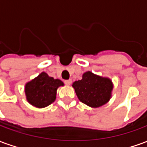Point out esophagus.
Returning <instances> with one entry per match:
<instances>
[{
    "label": "esophagus",
    "instance_id": "1",
    "mask_svg": "<svg viewBox=\"0 0 147 147\" xmlns=\"http://www.w3.org/2000/svg\"><path fill=\"white\" fill-rule=\"evenodd\" d=\"M64 83H65L66 85H70L71 83V80H64Z\"/></svg>",
    "mask_w": 147,
    "mask_h": 147
}]
</instances>
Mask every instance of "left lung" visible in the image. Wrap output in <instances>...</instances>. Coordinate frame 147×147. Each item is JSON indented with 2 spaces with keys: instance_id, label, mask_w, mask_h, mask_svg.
Returning <instances> with one entry per match:
<instances>
[{
  "instance_id": "1",
  "label": "left lung",
  "mask_w": 147,
  "mask_h": 147,
  "mask_svg": "<svg viewBox=\"0 0 147 147\" xmlns=\"http://www.w3.org/2000/svg\"><path fill=\"white\" fill-rule=\"evenodd\" d=\"M72 86L80 102L98 108L109 101L113 83L107 78L96 76L90 71L83 75V79L74 82Z\"/></svg>"
}]
</instances>
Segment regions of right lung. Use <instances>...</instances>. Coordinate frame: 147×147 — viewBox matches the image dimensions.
Here are the masks:
<instances>
[{
  "instance_id": "right-lung-1",
  "label": "right lung",
  "mask_w": 147,
  "mask_h": 147,
  "mask_svg": "<svg viewBox=\"0 0 147 147\" xmlns=\"http://www.w3.org/2000/svg\"><path fill=\"white\" fill-rule=\"evenodd\" d=\"M63 85L64 83L60 80H54L45 72H42L26 84L25 93L27 101L38 108L46 107L54 102L57 90Z\"/></svg>"
}]
</instances>
